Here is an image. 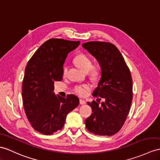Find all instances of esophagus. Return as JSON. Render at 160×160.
Masks as SVG:
<instances>
[{
	"label": "esophagus",
	"mask_w": 160,
	"mask_h": 160,
	"mask_svg": "<svg viewBox=\"0 0 160 160\" xmlns=\"http://www.w3.org/2000/svg\"><path fill=\"white\" fill-rule=\"evenodd\" d=\"M79 103H80V104L83 105V104H85L86 102H85V100H82V99H80V100H79Z\"/></svg>",
	"instance_id": "esophagus-1"
}]
</instances>
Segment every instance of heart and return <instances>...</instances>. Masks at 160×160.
Returning a JSON list of instances; mask_svg holds the SVG:
<instances>
[{
	"mask_svg": "<svg viewBox=\"0 0 160 160\" xmlns=\"http://www.w3.org/2000/svg\"><path fill=\"white\" fill-rule=\"evenodd\" d=\"M74 62L78 67L81 68L85 72H88L89 77L92 79H97L101 74V68L98 64H92L91 58L86 54L80 53L75 56ZM68 68L64 67L62 71V75L65 77L67 75ZM91 86L88 84L76 85L73 89V92L77 95L81 97L88 96L91 91Z\"/></svg>",
	"mask_w": 160,
	"mask_h": 160,
	"instance_id": "1",
	"label": "heart"
}]
</instances>
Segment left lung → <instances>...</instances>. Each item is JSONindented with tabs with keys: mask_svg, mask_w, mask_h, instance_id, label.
Wrapping results in <instances>:
<instances>
[{
	"mask_svg": "<svg viewBox=\"0 0 160 160\" xmlns=\"http://www.w3.org/2000/svg\"><path fill=\"white\" fill-rule=\"evenodd\" d=\"M82 46L96 58L102 70L98 86L93 93L98 100L88 102L92 113L85 119V126L96 135H114L123 126L132 104L130 69L119 49L111 42L90 41ZM101 99L103 102L100 103Z\"/></svg>",
	"mask_w": 160,
	"mask_h": 160,
	"instance_id": "1",
	"label": "left lung"
}]
</instances>
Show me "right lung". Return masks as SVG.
<instances>
[{
	"instance_id": "1",
	"label": "right lung",
	"mask_w": 160,
	"mask_h": 160,
	"mask_svg": "<svg viewBox=\"0 0 160 160\" xmlns=\"http://www.w3.org/2000/svg\"><path fill=\"white\" fill-rule=\"evenodd\" d=\"M80 41L50 38L31 57L22 83L23 104L26 115L34 129L45 135L63 128L68 112L79 103L78 97L62 98L54 94V81L62 79L63 64L68 53Z\"/></svg>"
}]
</instances>
